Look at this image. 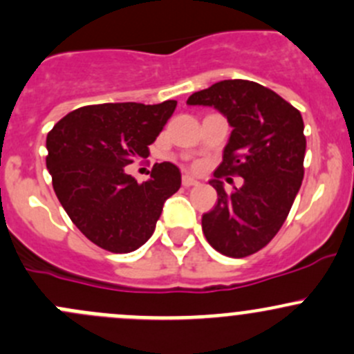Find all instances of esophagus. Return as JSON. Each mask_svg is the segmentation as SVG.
<instances>
[{"instance_id": "obj_1", "label": "esophagus", "mask_w": 354, "mask_h": 354, "mask_svg": "<svg viewBox=\"0 0 354 354\" xmlns=\"http://www.w3.org/2000/svg\"><path fill=\"white\" fill-rule=\"evenodd\" d=\"M183 187H195V185H198V180H195V178L188 176V174H185L183 176Z\"/></svg>"}]
</instances>
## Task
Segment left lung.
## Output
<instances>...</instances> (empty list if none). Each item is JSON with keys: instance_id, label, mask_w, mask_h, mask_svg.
I'll return each instance as SVG.
<instances>
[{"instance_id": "obj_1", "label": "left lung", "mask_w": 354, "mask_h": 354, "mask_svg": "<svg viewBox=\"0 0 354 354\" xmlns=\"http://www.w3.org/2000/svg\"><path fill=\"white\" fill-rule=\"evenodd\" d=\"M187 104L212 106L233 127L210 180L217 203L202 216L203 234L223 255H252L276 236L301 187L306 149L301 114L250 80L217 82L192 94ZM234 174L245 183L226 194L220 178Z\"/></svg>"}]
</instances>
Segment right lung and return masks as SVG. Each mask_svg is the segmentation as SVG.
<instances>
[{
  "mask_svg": "<svg viewBox=\"0 0 354 354\" xmlns=\"http://www.w3.org/2000/svg\"><path fill=\"white\" fill-rule=\"evenodd\" d=\"M176 101L114 102L68 113L46 138V166L71 223L113 253L140 248L156 230L162 205L181 187L174 164H154L151 180L137 183L124 166L147 159Z\"/></svg>",
  "mask_w": 354,
  "mask_h": 354,
  "instance_id": "obj_1",
  "label": "right lung"
}]
</instances>
